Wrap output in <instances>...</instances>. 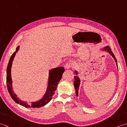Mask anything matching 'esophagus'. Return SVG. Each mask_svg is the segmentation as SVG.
I'll list each match as a JSON object with an SVG mask.
<instances>
[{
	"instance_id": "1",
	"label": "esophagus",
	"mask_w": 127,
	"mask_h": 127,
	"mask_svg": "<svg viewBox=\"0 0 127 127\" xmlns=\"http://www.w3.org/2000/svg\"><path fill=\"white\" fill-rule=\"evenodd\" d=\"M71 66H72V64H71V63H70V62H69V63H66V64H65V68L66 69H70V68H71Z\"/></svg>"
}]
</instances>
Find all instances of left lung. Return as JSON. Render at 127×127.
I'll return each instance as SVG.
<instances>
[{"label":"left lung","instance_id":"obj_1","mask_svg":"<svg viewBox=\"0 0 127 127\" xmlns=\"http://www.w3.org/2000/svg\"><path fill=\"white\" fill-rule=\"evenodd\" d=\"M101 51H105V52H109V53L110 54V55H111L113 58L114 59V60L116 62V65L117 67L118 68V65H117V59L116 58L115 55H114V53H112V52L111 51V49H110V48L108 46H105L104 47H102L101 49L100 50ZM75 74L76 75V76H74V87L75 89V91H76V96H78L79 95V87L80 86V83H81V80L80 77L78 76V75H79V72L78 71L76 70H75Z\"/></svg>","mask_w":127,"mask_h":127}]
</instances>
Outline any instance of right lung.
<instances>
[{
	"instance_id": "right-lung-1",
	"label": "right lung",
	"mask_w": 127,
	"mask_h": 127,
	"mask_svg": "<svg viewBox=\"0 0 127 127\" xmlns=\"http://www.w3.org/2000/svg\"><path fill=\"white\" fill-rule=\"evenodd\" d=\"M19 49H20V46H18L16 48L15 52L11 56L10 59L8 63L6 70V83L8 91L11 97L14 100L16 103L20 104L22 106L29 108V107H33V108H38L41 107L44 105H46L50 101L52 98L53 94H55V92L56 90L57 85L59 82L62 79V75L64 71V68L63 67L60 66L58 68L51 69L48 72V78L46 91L44 95L40 100L32 102L31 104H28L27 102L21 100L18 98L17 95L15 93L12 87V81L11 78V67L12 64V62L14 59Z\"/></svg>"
}]
</instances>
